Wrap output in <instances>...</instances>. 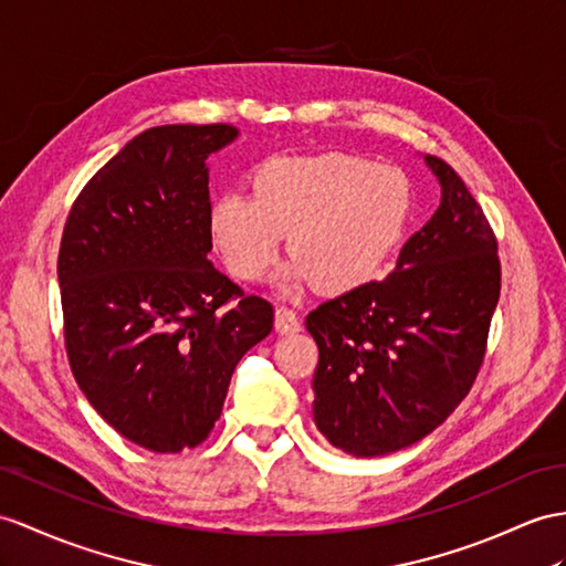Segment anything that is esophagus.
Masks as SVG:
<instances>
[{
  "instance_id": "esophagus-1",
  "label": "esophagus",
  "mask_w": 566,
  "mask_h": 566,
  "mask_svg": "<svg viewBox=\"0 0 566 566\" xmlns=\"http://www.w3.org/2000/svg\"><path fill=\"white\" fill-rule=\"evenodd\" d=\"M300 328V316L291 307H275V331H279V334H297Z\"/></svg>"
}]
</instances>
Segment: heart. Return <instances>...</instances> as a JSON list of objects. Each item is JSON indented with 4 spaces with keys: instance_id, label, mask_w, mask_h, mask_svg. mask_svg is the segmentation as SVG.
Listing matches in <instances>:
<instances>
[{
    "instance_id": "heart-1",
    "label": "heart",
    "mask_w": 566,
    "mask_h": 566,
    "mask_svg": "<svg viewBox=\"0 0 566 566\" xmlns=\"http://www.w3.org/2000/svg\"><path fill=\"white\" fill-rule=\"evenodd\" d=\"M412 218L410 177L353 154L275 156L252 172V195L220 191L209 230L226 266L256 281L279 259L283 235L295 261L285 285L312 283L346 295L387 269Z\"/></svg>"
}]
</instances>
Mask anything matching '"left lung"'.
<instances>
[{
  "label": "left lung",
  "mask_w": 566,
  "mask_h": 566,
  "mask_svg": "<svg viewBox=\"0 0 566 566\" xmlns=\"http://www.w3.org/2000/svg\"><path fill=\"white\" fill-rule=\"evenodd\" d=\"M442 203L396 269L307 314L319 348L314 422L336 449L384 457L420 442L471 391L502 291L497 238L449 163Z\"/></svg>",
  "instance_id": "left-lung-1"
}]
</instances>
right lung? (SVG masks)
<instances>
[{"label": "right lung", "mask_w": 566, "mask_h": 566, "mask_svg": "<svg viewBox=\"0 0 566 566\" xmlns=\"http://www.w3.org/2000/svg\"><path fill=\"white\" fill-rule=\"evenodd\" d=\"M232 124L146 129L95 172L66 216L57 275L69 367L115 430L156 453L199 447L273 305L211 261L206 158Z\"/></svg>", "instance_id": "add662e5"}]
</instances>
